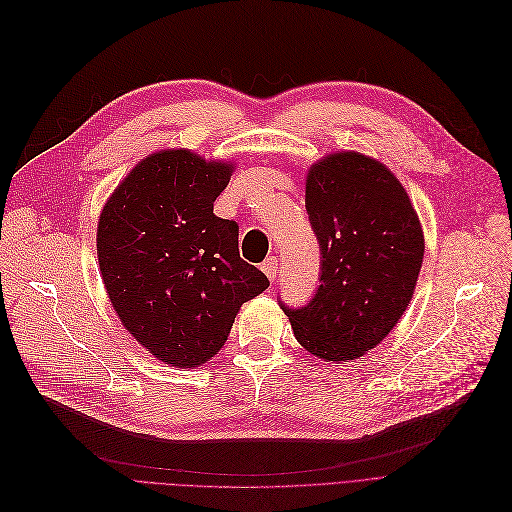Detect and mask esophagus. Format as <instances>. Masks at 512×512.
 Segmentation results:
<instances>
[{"mask_svg": "<svg viewBox=\"0 0 512 512\" xmlns=\"http://www.w3.org/2000/svg\"><path fill=\"white\" fill-rule=\"evenodd\" d=\"M260 269H262V273H264L266 277H269L271 281H275V279H277V269H279V262H277V258H275V256H269V258H266V260L262 262Z\"/></svg>", "mask_w": 512, "mask_h": 512, "instance_id": "obj_1", "label": "esophagus"}]
</instances>
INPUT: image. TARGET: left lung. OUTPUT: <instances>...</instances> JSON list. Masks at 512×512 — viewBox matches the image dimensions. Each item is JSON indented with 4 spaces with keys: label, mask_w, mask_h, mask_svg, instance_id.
I'll return each mask as SVG.
<instances>
[{
    "label": "left lung",
    "mask_w": 512,
    "mask_h": 512,
    "mask_svg": "<svg viewBox=\"0 0 512 512\" xmlns=\"http://www.w3.org/2000/svg\"><path fill=\"white\" fill-rule=\"evenodd\" d=\"M306 212L321 248V285L306 306H279L310 354L354 360L410 304L425 252L421 223L392 170L358 152L310 166Z\"/></svg>",
    "instance_id": "obj_1"
}]
</instances>
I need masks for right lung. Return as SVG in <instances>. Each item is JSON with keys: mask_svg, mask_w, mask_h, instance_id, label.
Returning a JSON list of instances; mask_svg holds the SVG:
<instances>
[{"mask_svg": "<svg viewBox=\"0 0 512 512\" xmlns=\"http://www.w3.org/2000/svg\"><path fill=\"white\" fill-rule=\"evenodd\" d=\"M231 170L189 150L156 152L114 189L97 225V260L120 323L179 369L221 350L241 304L269 287L241 260L237 223L214 214Z\"/></svg>", "mask_w": 512, "mask_h": 512, "instance_id": "add662e5", "label": "right lung"}]
</instances>
